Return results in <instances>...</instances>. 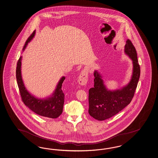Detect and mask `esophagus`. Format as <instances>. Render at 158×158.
Listing matches in <instances>:
<instances>
[{"label": "esophagus", "instance_id": "1", "mask_svg": "<svg viewBox=\"0 0 158 158\" xmlns=\"http://www.w3.org/2000/svg\"><path fill=\"white\" fill-rule=\"evenodd\" d=\"M88 77H89V73L88 71L86 69H84L81 71L80 75L79 76L77 81L79 84L81 85H85L87 84L88 81Z\"/></svg>", "mask_w": 158, "mask_h": 158}]
</instances>
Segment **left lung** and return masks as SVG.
I'll use <instances>...</instances> for the list:
<instances>
[{
  "label": "left lung",
  "instance_id": "obj_1",
  "mask_svg": "<svg viewBox=\"0 0 158 158\" xmlns=\"http://www.w3.org/2000/svg\"><path fill=\"white\" fill-rule=\"evenodd\" d=\"M125 52L132 60L133 75L128 85L120 90L109 91L103 84L102 77L95 71L94 87L89 91V113L99 121L111 118L128 105L133 98L140 75L136 49L130 40L125 45Z\"/></svg>",
  "mask_w": 158,
  "mask_h": 158
}]
</instances>
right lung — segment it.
Returning <instances> with one entry per match:
<instances>
[{"label": "right lung", "mask_w": 158, "mask_h": 158, "mask_svg": "<svg viewBox=\"0 0 158 158\" xmlns=\"http://www.w3.org/2000/svg\"><path fill=\"white\" fill-rule=\"evenodd\" d=\"M35 30L26 40L23 49V50L27 46L28 43L30 42V40L33 38ZM21 59L22 56H21L18 61L17 66L16 68V78L22 101L31 110L39 115L51 118H57L61 114L63 109L64 94L63 90H61V87L65 79V77H61L57 85L55 93L52 95L51 97L45 99H40L35 98L27 91L22 81L21 71Z\"/></svg>", "instance_id": "1"}]
</instances>
